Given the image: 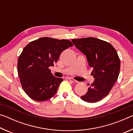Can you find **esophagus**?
I'll return each instance as SVG.
<instances>
[{"mask_svg": "<svg viewBox=\"0 0 133 133\" xmlns=\"http://www.w3.org/2000/svg\"><path fill=\"white\" fill-rule=\"evenodd\" d=\"M69 80L70 81V82H72L73 83H78V82L77 80H76L74 79V78H69Z\"/></svg>", "mask_w": 133, "mask_h": 133, "instance_id": "1", "label": "esophagus"}]
</instances>
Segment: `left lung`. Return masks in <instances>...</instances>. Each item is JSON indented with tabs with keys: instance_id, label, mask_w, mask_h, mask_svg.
I'll list each match as a JSON object with an SVG mask.
<instances>
[{
	"instance_id": "obj_1",
	"label": "left lung",
	"mask_w": 133,
	"mask_h": 133,
	"mask_svg": "<svg viewBox=\"0 0 133 133\" xmlns=\"http://www.w3.org/2000/svg\"><path fill=\"white\" fill-rule=\"evenodd\" d=\"M72 42L86 56L93 68L94 81L88 91L80 97L84 102L95 103L107 96L115 84L120 73V60L112 45L94 37L72 39Z\"/></svg>"
}]
</instances>
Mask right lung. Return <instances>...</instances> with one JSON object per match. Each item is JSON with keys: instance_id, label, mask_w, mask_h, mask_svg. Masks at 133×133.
Instances as JSON below:
<instances>
[{"instance_id": "add662e5", "label": "right lung", "mask_w": 133, "mask_h": 133, "mask_svg": "<svg viewBox=\"0 0 133 133\" xmlns=\"http://www.w3.org/2000/svg\"><path fill=\"white\" fill-rule=\"evenodd\" d=\"M68 40L42 37L29 43L17 62V72L23 90L29 97L43 102L55 95L63 79L55 77L49 67L63 50L73 46Z\"/></svg>"}]
</instances>
